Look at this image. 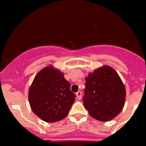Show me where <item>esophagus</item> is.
<instances>
[{
  "instance_id": "1",
  "label": "esophagus",
  "mask_w": 146,
  "mask_h": 146,
  "mask_svg": "<svg viewBox=\"0 0 146 146\" xmlns=\"http://www.w3.org/2000/svg\"><path fill=\"white\" fill-rule=\"evenodd\" d=\"M76 96H77V98H78V100H81V98H82V92L81 91H78V93H76Z\"/></svg>"
}]
</instances>
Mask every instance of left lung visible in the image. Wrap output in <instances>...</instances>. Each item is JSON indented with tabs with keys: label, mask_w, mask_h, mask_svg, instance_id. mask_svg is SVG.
I'll return each mask as SVG.
<instances>
[{
	"label": "left lung",
	"mask_w": 146,
	"mask_h": 146,
	"mask_svg": "<svg viewBox=\"0 0 146 146\" xmlns=\"http://www.w3.org/2000/svg\"><path fill=\"white\" fill-rule=\"evenodd\" d=\"M85 80L82 101L90 116L108 121L121 113L125 104V88L115 69L105 65L89 73Z\"/></svg>",
	"instance_id": "1"
}]
</instances>
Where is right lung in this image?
<instances>
[{
	"label": "right lung",
	"mask_w": 146,
	"mask_h": 146,
	"mask_svg": "<svg viewBox=\"0 0 146 146\" xmlns=\"http://www.w3.org/2000/svg\"><path fill=\"white\" fill-rule=\"evenodd\" d=\"M64 73L53 66H46L35 76L29 90L31 110L46 122H56L68 115L75 100V93Z\"/></svg>",
	"instance_id": "obj_1"
}]
</instances>
